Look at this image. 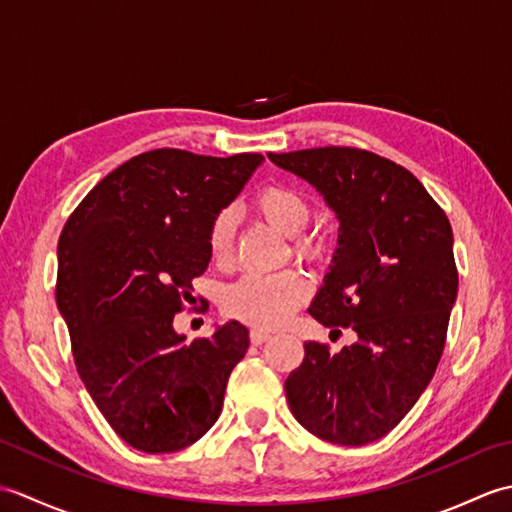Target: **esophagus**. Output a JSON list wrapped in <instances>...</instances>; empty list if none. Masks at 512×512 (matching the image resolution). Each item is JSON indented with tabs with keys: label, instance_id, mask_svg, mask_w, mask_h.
<instances>
[{
	"label": "esophagus",
	"instance_id": "esophagus-1",
	"mask_svg": "<svg viewBox=\"0 0 512 512\" xmlns=\"http://www.w3.org/2000/svg\"><path fill=\"white\" fill-rule=\"evenodd\" d=\"M266 341H270V334L268 332H262V330L250 332V343H253V345H264Z\"/></svg>",
	"mask_w": 512,
	"mask_h": 512
}]
</instances>
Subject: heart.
I'll return each instance as SVG.
<instances>
[{
    "instance_id": "1",
    "label": "heart",
    "mask_w": 512,
    "mask_h": 512,
    "mask_svg": "<svg viewBox=\"0 0 512 512\" xmlns=\"http://www.w3.org/2000/svg\"><path fill=\"white\" fill-rule=\"evenodd\" d=\"M255 211L284 235L295 237L310 222V202L301 191L273 184L255 195ZM235 211L224 209L213 217L209 226V253L217 264L231 257L235 242ZM325 242L317 235H299L295 253L306 259H319ZM310 295V284L297 270L275 275H244L224 292L222 308L228 317L244 321L259 330H273L284 325Z\"/></svg>"
}]
</instances>
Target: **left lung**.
I'll list each match as a JSON object with an SVG mask.
<instances>
[{
	"label": "left lung",
	"instance_id": "left-lung-1",
	"mask_svg": "<svg viewBox=\"0 0 512 512\" xmlns=\"http://www.w3.org/2000/svg\"><path fill=\"white\" fill-rule=\"evenodd\" d=\"M323 195L339 239L308 312L352 328L341 352L308 341L286 380L292 416L314 436L361 447L407 416L436 374L458 297L447 215L405 167L372 151L319 147L268 154Z\"/></svg>",
	"mask_w": 512,
	"mask_h": 512
}]
</instances>
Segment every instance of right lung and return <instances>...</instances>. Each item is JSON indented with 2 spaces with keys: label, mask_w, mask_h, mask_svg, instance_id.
Here are the masks:
<instances>
[{
  "label": "right lung",
  "mask_w": 512,
  "mask_h": 512,
  "mask_svg": "<svg viewBox=\"0 0 512 512\" xmlns=\"http://www.w3.org/2000/svg\"><path fill=\"white\" fill-rule=\"evenodd\" d=\"M262 162L259 154L147 151L96 184L63 226L57 306L76 369L105 420L138 451H180L220 418L248 330L228 321L187 343L173 317L211 262L213 217Z\"/></svg>",
  "instance_id": "right-lung-1"
}]
</instances>
